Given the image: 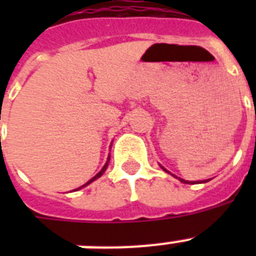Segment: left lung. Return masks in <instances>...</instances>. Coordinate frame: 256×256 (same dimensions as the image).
<instances>
[{
  "mask_svg": "<svg viewBox=\"0 0 256 256\" xmlns=\"http://www.w3.org/2000/svg\"><path fill=\"white\" fill-rule=\"evenodd\" d=\"M160 168H162V170H164V171H166V172H168V171L166 170V168H164V166H160ZM174 176H175V175H174ZM175 178H176V176H175ZM178 179H179V180H180V182H183V183H192V182H188V180H184V179H182V178H178ZM208 180H210V179H207V180H202V182H199V183L208 182ZM194 183H195V182H194Z\"/></svg>",
  "mask_w": 256,
  "mask_h": 256,
  "instance_id": "obj_1",
  "label": "left lung"
}]
</instances>
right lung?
<instances>
[{"mask_svg":"<svg viewBox=\"0 0 256 256\" xmlns=\"http://www.w3.org/2000/svg\"><path fill=\"white\" fill-rule=\"evenodd\" d=\"M108 160H110V156H108V160H106V164H104V168H100V172H98V174H96V175H94V176H92V178L90 179V180H88V182H86L85 184H84V186L78 187V188H76V190H81L82 187L88 186V184H90V183H92V182H94V180H96V179L100 178V176H102V175H104V171H106V168H108ZM76 190H74V191H76Z\"/></svg>","mask_w":256,"mask_h":256,"instance_id":"right-lung-1","label":"right lung"}]
</instances>
